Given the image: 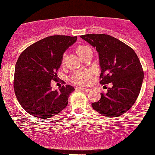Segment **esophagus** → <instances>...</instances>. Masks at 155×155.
<instances>
[{"instance_id": "obj_1", "label": "esophagus", "mask_w": 155, "mask_h": 155, "mask_svg": "<svg viewBox=\"0 0 155 155\" xmlns=\"http://www.w3.org/2000/svg\"><path fill=\"white\" fill-rule=\"evenodd\" d=\"M76 89L81 90V91H84V92H89V91H90V89L89 88H85V87H76Z\"/></svg>"}]
</instances>
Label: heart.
Segmentation results:
<instances>
[{"instance_id": "b5f03b06", "label": "heart", "mask_w": 155, "mask_h": 155, "mask_svg": "<svg viewBox=\"0 0 155 155\" xmlns=\"http://www.w3.org/2000/svg\"><path fill=\"white\" fill-rule=\"evenodd\" d=\"M88 49H90L89 47H86V46H79L77 48V49H76V51H77V54H78V56L81 57L82 56V54ZM92 74L93 72L90 71V70L77 72L72 74L70 80H71L72 83L78 84V85H84L88 83L90 78L92 76Z\"/></svg>"}]
</instances>
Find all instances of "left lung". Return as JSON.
Here are the masks:
<instances>
[{
  "mask_svg": "<svg viewBox=\"0 0 155 155\" xmlns=\"http://www.w3.org/2000/svg\"><path fill=\"white\" fill-rule=\"evenodd\" d=\"M98 53L101 70L100 83H110L106 94L93 103V109L108 118L125 114L137 101L142 87L144 72L132 48L108 34H85L81 37Z\"/></svg>",
  "mask_w": 155,
  "mask_h": 155,
  "instance_id": "8db88e82",
  "label": "left lung"
}]
</instances>
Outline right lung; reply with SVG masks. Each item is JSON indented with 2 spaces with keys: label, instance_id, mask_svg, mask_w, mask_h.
Listing matches in <instances>:
<instances>
[{
  "label": "right lung",
  "instance_id": "add662e5",
  "mask_svg": "<svg viewBox=\"0 0 155 155\" xmlns=\"http://www.w3.org/2000/svg\"><path fill=\"white\" fill-rule=\"evenodd\" d=\"M76 41L77 37L51 36L29 46L19 56L15 67V94L31 116L49 118L66 108L74 88L66 85L53 91L51 81L57 78L63 54Z\"/></svg>",
  "mask_w": 155,
  "mask_h": 155
}]
</instances>
